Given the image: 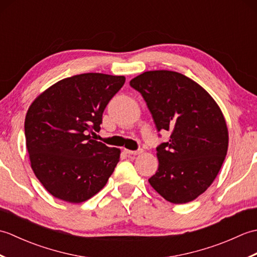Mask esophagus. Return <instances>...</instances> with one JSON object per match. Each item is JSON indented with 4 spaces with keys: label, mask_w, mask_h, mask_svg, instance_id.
I'll return each mask as SVG.
<instances>
[{
    "label": "esophagus",
    "mask_w": 257,
    "mask_h": 257,
    "mask_svg": "<svg viewBox=\"0 0 257 257\" xmlns=\"http://www.w3.org/2000/svg\"><path fill=\"white\" fill-rule=\"evenodd\" d=\"M124 151H125V154H128V155H140V154H143L144 152V149H141V148H139L138 150H128V149H124Z\"/></svg>",
    "instance_id": "esophagus-1"
}]
</instances>
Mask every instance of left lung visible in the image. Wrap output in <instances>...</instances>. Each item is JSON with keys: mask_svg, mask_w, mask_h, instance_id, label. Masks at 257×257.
I'll list each match as a JSON object with an SVG mask.
<instances>
[{"mask_svg": "<svg viewBox=\"0 0 257 257\" xmlns=\"http://www.w3.org/2000/svg\"><path fill=\"white\" fill-rule=\"evenodd\" d=\"M147 102L158 132L168 143L157 147L159 167L149 183L174 204L193 201L214 181L225 159L224 116L209 92L171 70H151L130 80Z\"/></svg>", "mask_w": 257, "mask_h": 257, "instance_id": "obj_1", "label": "left lung"}]
</instances>
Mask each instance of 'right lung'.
<instances>
[{"mask_svg":"<svg viewBox=\"0 0 257 257\" xmlns=\"http://www.w3.org/2000/svg\"><path fill=\"white\" fill-rule=\"evenodd\" d=\"M100 73L59 80L38 96L25 118L26 148L36 178L55 198L80 203L105 187L120 150L94 140L102 112L124 84Z\"/></svg>","mask_w":257,"mask_h":257,"instance_id":"obj_1","label":"right lung"}]
</instances>
